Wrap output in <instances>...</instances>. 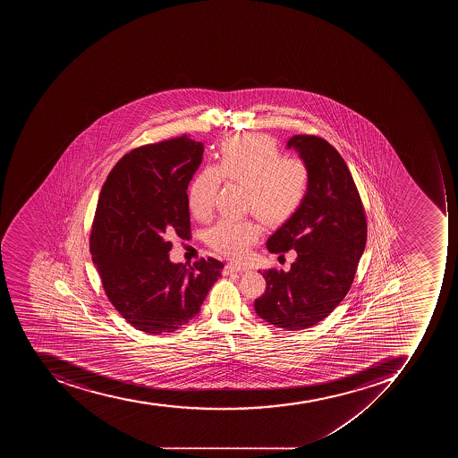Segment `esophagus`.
<instances>
[{
    "label": "esophagus",
    "instance_id": "1",
    "mask_svg": "<svg viewBox=\"0 0 458 458\" xmlns=\"http://www.w3.org/2000/svg\"><path fill=\"white\" fill-rule=\"evenodd\" d=\"M246 270L245 267H241V265H234V263H227L226 267H225V274H234V272H243Z\"/></svg>",
    "mask_w": 458,
    "mask_h": 458
}]
</instances>
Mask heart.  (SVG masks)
Masks as SVG:
<instances>
[{
    "mask_svg": "<svg viewBox=\"0 0 458 458\" xmlns=\"http://www.w3.org/2000/svg\"><path fill=\"white\" fill-rule=\"evenodd\" d=\"M222 177L248 188V209L263 224L277 226L295 215L310 188V169L299 157H281L270 137L243 134L222 144L220 162L195 177L189 189V208L199 220L209 219ZM262 236L252 219H222L208 232L215 250L232 259H243Z\"/></svg>",
    "mask_w": 458,
    "mask_h": 458,
    "instance_id": "b5f03b06",
    "label": "heart"
}]
</instances>
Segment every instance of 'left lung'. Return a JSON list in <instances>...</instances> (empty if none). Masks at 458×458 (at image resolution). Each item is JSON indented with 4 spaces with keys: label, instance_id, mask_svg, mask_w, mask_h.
Wrapping results in <instances>:
<instances>
[{
    "label": "left lung",
    "instance_id": "1",
    "mask_svg": "<svg viewBox=\"0 0 458 458\" xmlns=\"http://www.w3.org/2000/svg\"><path fill=\"white\" fill-rule=\"evenodd\" d=\"M310 169L302 205L267 242L272 253L296 250L291 269L263 270L267 291L256 314L286 331L310 328L345 298L367 243L360 196L343 156L322 137L289 139Z\"/></svg>",
    "mask_w": 458,
    "mask_h": 458
}]
</instances>
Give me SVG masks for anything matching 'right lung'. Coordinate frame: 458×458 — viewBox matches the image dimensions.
Here are the masks:
<instances>
[{
	"label": "right lung",
	"mask_w": 458,
	"mask_h": 458,
	"mask_svg": "<svg viewBox=\"0 0 458 458\" xmlns=\"http://www.w3.org/2000/svg\"><path fill=\"white\" fill-rule=\"evenodd\" d=\"M203 143L174 137L123 156L108 174L91 225L90 252L108 301L131 327L169 334L188 324L224 263L169 259L174 236L191 238L188 186Z\"/></svg>",
	"instance_id": "obj_1"
}]
</instances>
